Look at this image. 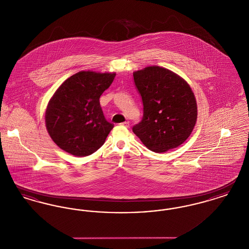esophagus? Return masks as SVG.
<instances>
[{
    "label": "esophagus",
    "mask_w": 249,
    "mask_h": 249,
    "mask_svg": "<svg viewBox=\"0 0 249 249\" xmlns=\"http://www.w3.org/2000/svg\"><path fill=\"white\" fill-rule=\"evenodd\" d=\"M121 125L122 126H125V127H130V122L129 121H125V122H123V123H121Z\"/></svg>",
    "instance_id": "esophagus-1"
}]
</instances>
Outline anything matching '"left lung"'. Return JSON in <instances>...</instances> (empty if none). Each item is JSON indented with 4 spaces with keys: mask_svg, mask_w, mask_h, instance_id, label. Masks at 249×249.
<instances>
[{
    "mask_svg": "<svg viewBox=\"0 0 249 249\" xmlns=\"http://www.w3.org/2000/svg\"><path fill=\"white\" fill-rule=\"evenodd\" d=\"M142 96L143 117L132 131L151 151L166 152L185 142L197 121L194 93L178 73L160 66L133 72Z\"/></svg>",
    "mask_w": 249,
    "mask_h": 249,
    "instance_id": "8db88e82",
    "label": "left lung"
}]
</instances>
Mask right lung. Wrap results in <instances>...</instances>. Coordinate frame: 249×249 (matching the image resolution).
Listing matches in <instances>:
<instances>
[{"label": "right lung", "instance_id": "1", "mask_svg": "<svg viewBox=\"0 0 249 249\" xmlns=\"http://www.w3.org/2000/svg\"><path fill=\"white\" fill-rule=\"evenodd\" d=\"M115 76L116 72L81 71L59 86L45 116L48 134L59 148L86 157L105 143L114 124L105 118L100 97Z\"/></svg>", "mask_w": 249, "mask_h": 249}]
</instances>
